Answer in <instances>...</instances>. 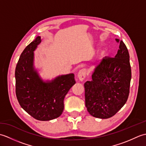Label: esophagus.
<instances>
[{"instance_id": "obj_1", "label": "esophagus", "mask_w": 146, "mask_h": 146, "mask_svg": "<svg viewBox=\"0 0 146 146\" xmlns=\"http://www.w3.org/2000/svg\"><path fill=\"white\" fill-rule=\"evenodd\" d=\"M86 75V70L85 69H82L79 71L78 73V78L80 81H83L85 78Z\"/></svg>"}]
</instances>
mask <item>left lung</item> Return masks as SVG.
Returning a JSON list of instances; mask_svg holds the SVG:
<instances>
[{
	"label": "left lung",
	"instance_id": "1",
	"mask_svg": "<svg viewBox=\"0 0 146 146\" xmlns=\"http://www.w3.org/2000/svg\"><path fill=\"white\" fill-rule=\"evenodd\" d=\"M129 58L127 48L120 41L115 56H105L96 64L92 80L84 84L85 105L93 117L108 119L126 103L131 80Z\"/></svg>",
	"mask_w": 146,
	"mask_h": 146
}]
</instances>
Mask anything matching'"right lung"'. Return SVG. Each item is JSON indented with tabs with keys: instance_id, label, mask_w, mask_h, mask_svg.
<instances>
[{
	"instance_id": "obj_1",
	"label": "right lung",
	"mask_w": 146,
	"mask_h": 146,
	"mask_svg": "<svg viewBox=\"0 0 146 146\" xmlns=\"http://www.w3.org/2000/svg\"><path fill=\"white\" fill-rule=\"evenodd\" d=\"M41 42L38 36L20 56L15 71V94L27 113L35 119L47 121L63 113L64 98L76 82L73 73L43 81L34 67V51Z\"/></svg>"
}]
</instances>
